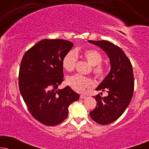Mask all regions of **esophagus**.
I'll return each instance as SVG.
<instances>
[{
	"label": "esophagus",
	"instance_id": "1",
	"mask_svg": "<svg viewBox=\"0 0 149 149\" xmlns=\"http://www.w3.org/2000/svg\"><path fill=\"white\" fill-rule=\"evenodd\" d=\"M80 98H81V99L86 98V95H80Z\"/></svg>",
	"mask_w": 149,
	"mask_h": 149
}]
</instances>
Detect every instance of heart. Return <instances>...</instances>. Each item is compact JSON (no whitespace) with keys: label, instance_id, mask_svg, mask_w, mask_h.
Segmentation results:
<instances>
[{"label":"heart","instance_id":"b5f03b06","mask_svg":"<svg viewBox=\"0 0 149 149\" xmlns=\"http://www.w3.org/2000/svg\"><path fill=\"white\" fill-rule=\"evenodd\" d=\"M78 54L77 50H71L65 55L62 60V66L68 72L74 70L76 66ZM83 56L88 63L93 66V72L95 77L99 79L103 78L105 74V68L101 64L103 58L98 51L95 49H86L83 51ZM67 83L72 89L77 92H83L87 88H91L94 86V81L89 77L80 74H74L68 77Z\"/></svg>","mask_w":149,"mask_h":149}]
</instances>
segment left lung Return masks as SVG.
Instances as JSON below:
<instances>
[{
	"label": "left lung",
	"instance_id": "obj_1",
	"mask_svg": "<svg viewBox=\"0 0 149 149\" xmlns=\"http://www.w3.org/2000/svg\"><path fill=\"white\" fill-rule=\"evenodd\" d=\"M99 47L109 57L111 70L95 90L107 91V96H94L97 105L89 113L93 121L107 125L116 121L125 112L133 96L134 79L131 62L123 51L107 40H88Z\"/></svg>",
	"mask_w": 149,
	"mask_h": 149
}]
</instances>
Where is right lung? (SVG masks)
<instances>
[{
  "label": "right lung",
  "mask_w": 149,
  "mask_h": 149,
  "mask_svg": "<svg viewBox=\"0 0 149 149\" xmlns=\"http://www.w3.org/2000/svg\"><path fill=\"white\" fill-rule=\"evenodd\" d=\"M73 46L62 39H43L24 54L19 68V88L34 119L48 126L62 123L68 107L79 99L69 86L58 87L64 81L62 60Z\"/></svg>",
  "instance_id": "add662e5"
}]
</instances>
